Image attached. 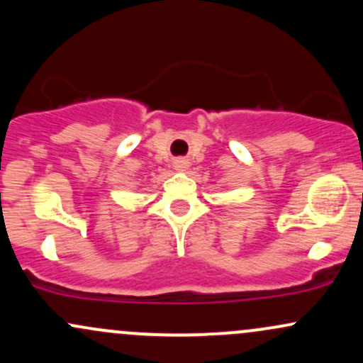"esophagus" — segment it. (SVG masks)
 <instances>
[{
  "mask_svg": "<svg viewBox=\"0 0 363 363\" xmlns=\"http://www.w3.org/2000/svg\"><path fill=\"white\" fill-rule=\"evenodd\" d=\"M174 169L179 170V172H184V170L187 169V162L182 160V158H179V160L174 162Z\"/></svg>",
  "mask_w": 363,
  "mask_h": 363,
  "instance_id": "esophagus-1",
  "label": "esophagus"
}]
</instances>
